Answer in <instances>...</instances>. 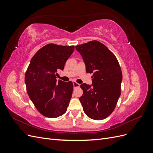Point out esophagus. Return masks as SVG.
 I'll return each mask as SVG.
<instances>
[{
    "label": "esophagus",
    "instance_id": "1",
    "mask_svg": "<svg viewBox=\"0 0 153 153\" xmlns=\"http://www.w3.org/2000/svg\"><path fill=\"white\" fill-rule=\"evenodd\" d=\"M73 87H75V88H76V87H79L80 85V84H78V83L76 82H73Z\"/></svg>",
    "mask_w": 153,
    "mask_h": 153
}]
</instances>
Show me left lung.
I'll return each mask as SVG.
<instances>
[{
	"label": "left lung",
	"mask_w": 153,
	"mask_h": 153,
	"mask_svg": "<svg viewBox=\"0 0 153 153\" xmlns=\"http://www.w3.org/2000/svg\"><path fill=\"white\" fill-rule=\"evenodd\" d=\"M75 47L84 59L86 72L93 74L91 85H80L83 95L79 100L83 110L92 119H104L112 113L121 96V67L115 55L98 41Z\"/></svg>",
	"instance_id": "left-lung-1"
}]
</instances>
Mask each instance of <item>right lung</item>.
I'll return each instance as SVG.
<instances>
[{"label":"right lung","mask_w":153,"mask_h":153,"mask_svg":"<svg viewBox=\"0 0 153 153\" xmlns=\"http://www.w3.org/2000/svg\"><path fill=\"white\" fill-rule=\"evenodd\" d=\"M74 46L48 44L39 49L27 69L25 83L27 94L39 112L45 117L56 118L66 112L71 98L72 82L56 80L57 71L73 53Z\"/></svg>","instance_id":"add662e5"}]
</instances>
